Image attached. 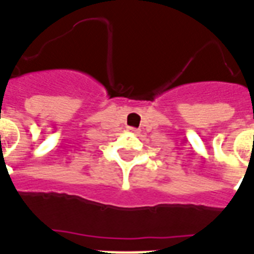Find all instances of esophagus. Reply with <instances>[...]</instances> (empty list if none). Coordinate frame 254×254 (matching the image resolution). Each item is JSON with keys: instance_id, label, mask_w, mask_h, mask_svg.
<instances>
[{"instance_id": "1", "label": "esophagus", "mask_w": 254, "mask_h": 254, "mask_svg": "<svg viewBox=\"0 0 254 254\" xmlns=\"http://www.w3.org/2000/svg\"><path fill=\"white\" fill-rule=\"evenodd\" d=\"M127 130L130 131V133H138V130H137V129H134V127H127Z\"/></svg>"}]
</instances>
